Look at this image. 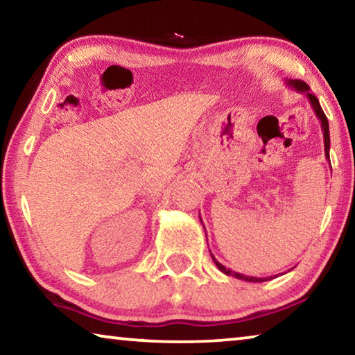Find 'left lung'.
Returning a JSON list of instances; mask_svg holds the SVG:
<instances>
[{
  "mask_svg": "<svg viewBox=\"0 0 355 355\" xmlns=\"http://www.w3.org/2000/svg\"><path fill=\"white\" fill-rule=\"evenodd\" d=\"M288 85H289V87H292L294 89H297V92H299V93H305V94H306V98L309 99V104H311L313 110H314V114H316V116L319 118V121H320V129H322V132H324V151H325V157H327V159H329V151H330L329 120H327V116H325L324 110H322V107H320L318 98L314 96L313 93H309V87L306 85L305 82H302V80H289V82H288ZM204 229H205V227H204ZM205 235H207V234H205ZM210 254H211V251H210ZM211 259H213V262L216 263V267H218L219 270H221V272H223L224 275H229V277H235V278H239V279L250 281V283H262V281H268V279H272V277H268V278L246 277V275H241V273L234 272V270L226 268V267L223 266L221 262H218V261H216V257L213 256V254H211Z\"/></svg>",
  "mask_w": 355,
  "mask_h": 355,
  "instance_id": "1",
  "label": "left lung"
}]
</instances>
